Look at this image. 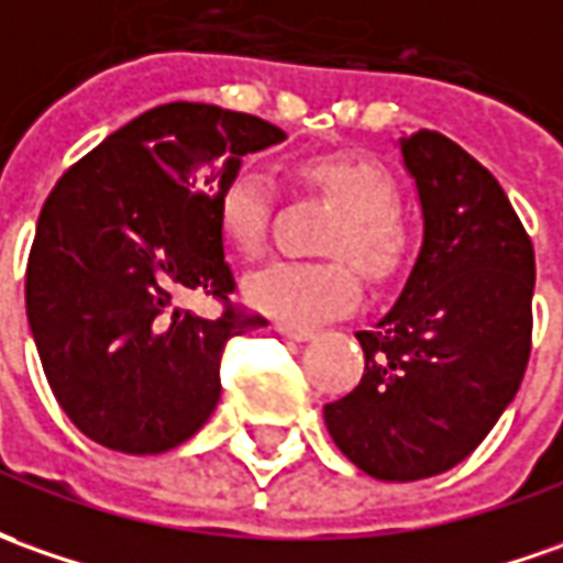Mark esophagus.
<instances>
[{
  "instance_id": "obj_1",
  "label": "esophagus",
  "mask_w": 563,
  "mask_h": 563,
  "mask_svg": "<svg viewBox=\"0 0 563 563\" xmlns=\"http://www.w3.org/2000/svg\"><path fill=\"white\" fill-rule=\"evenodd\" d=\"M277 332L286 335V339H296V342H308V339L317 335L313 330H305V327H289V323H277Z\"/></svg>"
}]
</instances>
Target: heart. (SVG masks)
<instances>
[{
  "instance_id": "obj_1",
  "label": "heart",
  "mask_w": 563,
  "mask_h": 563,
  "mask_svg": "<svg viewBox=\"0 0 563 563\" xmlns=\"http://www.w3.org/2000/svg\"><path fill=\"white\" fill-rule=\"evenodd\" d=\"M296 181L335 206L323 233L330 262H274L255 271L243 296L252 308L289 327H317L347 313L361 298V267L366 277L385 280L407 255V231L397 218V187L378 163L361 156H311L296 169ZM271 181L265 172L240 166L218 190V228L240 255H258L271 218Z\"/></svg>"
}]
</instances>
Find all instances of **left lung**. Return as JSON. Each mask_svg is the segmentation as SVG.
<instances>
[{
    "label": "left lung",
    "instance_id": "1",
    "mask_svg": "<svg viewBox=\"0 0 563 563\" xmlns=\"http://www.w3.org/2000/svg\"><path fill=\"white\" fill-rule=\"evenodd\" d=\"M422 206L404 292L357 332L363 378L323 407L335 446L378 481L450 472L521 388L533 332V243L506 190L441 132L400 137Z\"/></svg>",
    "mask_w": 563,
    "mask_h": 563
}]
</instances>
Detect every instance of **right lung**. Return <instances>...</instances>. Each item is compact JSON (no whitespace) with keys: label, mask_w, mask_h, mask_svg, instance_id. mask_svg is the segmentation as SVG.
<instances>
[{"label":"right lung","mask_w":563,"mask_h":563,"mask_svg":"<svg viewBox=\"0 0 563 563\" xmlns=\"http://www.w3.org/2000/svg\"><path fill=\"white\" fill-rule=\"evenodd\" d=\"M283 129L216 104L153 107L60 175L26 262V320L60 410L86 438L132 456L194 438L221 397L228 339L267 327L224 305L233 271L218 190Z\"/></svg>","instance_id":"right-lung-1"}]
</instances>
